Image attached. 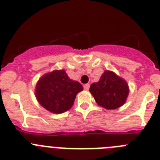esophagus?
Listing matches in <instances>:
<instances>
[{
	"label": "esophagus",
	"instance_id": "34e87169",
	"mask_svg": "<svg viewBox=\"0 0 160 160\" xmlns=\"http://www.w3.org/2000/svg\"><path fill=\"white\" fill-rule=\"evenodd\" d=\"M83 87H84L85 90H89V88H90V84H89V83H87V84H85L84 86H83Z\"/></svg>",
	"mask_w": 160,
	"mask_h": 160
}]
</instances>
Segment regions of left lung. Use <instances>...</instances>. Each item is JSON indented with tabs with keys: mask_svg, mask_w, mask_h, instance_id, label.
<instances>
[{
	"mask_svg": "<svg viewBox=\"0 0 160 160\" xmlns=\"http://www.w3.org/2000/svg\"><path fill=\"white\" fill-rule=\"evenodd\" d=\"M90 92L97 104L107 110L122 107L129 94V87L123 78L110 70H105L99 81L90 85Z\"/></svg>",
	"mask_w": 160,
	"mask_h": 160,
	"instance_id": "8db88e82",
	"label": "left lung"
}]
</instances>
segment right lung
<instances>
[{
    "label": "right lung",
    "instance_id": "obj_1",
    "mask_svg": "<svg viewBox=\"0 0 160 160\" xmlns=\"http://www.w3.org/2000/svg\"><path fill=\"white\" fill-rule=\"evenodd\" d=\"M82 90V86L70 79L64 70H56L40 78L36 85L35 96L46 110L62 114L71 108L76 95Z\"/></svg>",
    "mask_w": 160,
    "mask_h": 160
}]
</instances>
